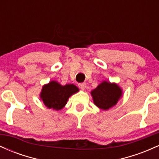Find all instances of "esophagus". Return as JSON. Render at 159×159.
Returning a JSON list of instances; mask_svg holds the SVG:
<instances>
[{
  "label": "esophagus",
  "mask_w": 159,
  "mask_h": 159,
  "mask_svg": "<svg viewBox=\"0 0 159 159\" xmlns=\"http://www.w3.org/2000/svg\"><path fill=\"white\" fill-rule=\"evenodd\" d=\"M78 87L82 90H85V87H86V84L85 83H79L78 84Z\"/></svg>",
  "instance_id": "1"
}]
</instances>
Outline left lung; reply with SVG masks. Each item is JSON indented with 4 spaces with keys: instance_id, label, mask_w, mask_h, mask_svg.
<instances>
[{
    "instance_id": "obj_1",
    "label": "left lung",
    "mask_w": 159,
    "mask_h": 159,
    "mask_svg": "<svg viewBox=\"0 0 159 159\" xmlns=\"http://www.w3.org/2000/svg\"><path fill=\"white\" fill-rule=\"evenodd\" d=\"M93 103L102 110L115 106L123 96V90L117 84L103 81L90 93Z\"/></svg>"
}]
</instances>
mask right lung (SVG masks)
Listing matches in <instances>:
<instances>
[{
  "instance_id": "1",
  "label": "right lung",
  "mask_w": 159,
  "mask_h": 159,
  "mask_svg": "<svg viewBox=\"0 0 159 159\" xmlns=\"http://www.w3.org/2000/svg\"><path fill=\"white\" fill-rule=\"evenodd\" d=\"M79 91L72 84L63 86L56 81H51L43 86L39 96L45 107L55 111L61 110L71 96Z\"/></svg>"
}]
</instances>
